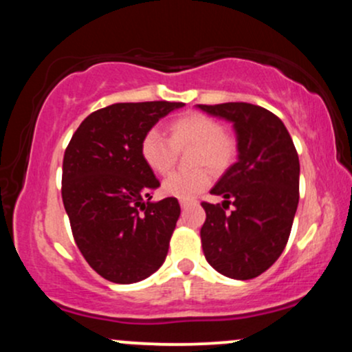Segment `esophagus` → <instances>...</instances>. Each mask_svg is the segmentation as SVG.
Returning a JSON list of instances; mask_svg holds the SVG:
<instances>
[{"label": "esophagus", "instance_id": "esophagus-1", "mask_svg": "<svg viewBox=\"0 0 352 352\" xmlns=\"http://www.w3.org/2000/svg\"><path fill=\"white\" fill-rule=\"evenodd\" d=\"M195 204V201H190V200H180V207L182 208H188L190 205H193Z\"/></svg>", "mask_w": 352, "mask_h": 352}]
</instances>
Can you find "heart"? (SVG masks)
Returning a JSON list of instances; mask_svg holds the SVG:
<instances>
[{"instance_id":"b5f03b06","label":"heart","mask_w":352,"mask_h":352,"mask_svg":"<svg viewBox=\"0 0 352 352\" xmlns=\"http://www.w3.org/2000/svg\"><path fill=\"white\" fill-rule=\"evenodd\" d=\"M170 139L159 129L145 132L140 142V155L145 165L155 173H167L173 167L177 151L195 147L192 162L195 167L207 165L213 172H223L235 159L236 144L232 137L223 134V127L205 114H187L179 117L168 127ZM212 182V175L205 168L192 172H173L162 182V192L180 200L199 197Z\"/></svg>"}]
</instances>
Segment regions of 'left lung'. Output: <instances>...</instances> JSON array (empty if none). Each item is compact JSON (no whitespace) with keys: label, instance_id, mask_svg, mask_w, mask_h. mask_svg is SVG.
<instances>
[{"label":"left lung","instance_id":"left-lung-1","mask_svg":"<svg viewBox=\"0 0 352 352\" xmlns=\"http://www.w3.org/2000/svg\"><path fill=\"white\" fill-rule=\"evenodd\" d=\"M197 109L232 124L238 152L210 190L223 197L221 207L201 204V248L218 273L252 280L280 258L289 238L300 201V159L285 124L263 107L225 102ZM230 203L234 212L225 214Z\"/></svg>","mask_w":352,"mask_h":352}]
</instances>
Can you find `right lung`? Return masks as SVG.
I'll return each mask as SVG.
<instances>
[{"label":"right lung","mask_w":352,"mask_h":352,"mask_svg":"<svg viewBox=\"0 0 352 352\" xmlns=\"http://www.w3.org/2000/svg\"><path fill=\"white\" fill-rule=\"evenodd\" d=\"M185 104L119 102L92 112L63 162V201L76 245L100 276L142 281L162 266L180 217L179 200L152 201L159 187L140 155L145 132Z\"/></svg>","instance_id":"obj_1"}]
</instances>
